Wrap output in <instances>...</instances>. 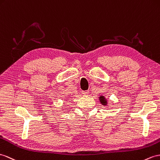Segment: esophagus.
<instances>
[{
  "label": "esophagus",
  "mask_w": 160,
  "mask_h": 160,
  "mask_svg": "<svg viewBox=\"0 0 160 160\" xmlns=\"http://www.w3.org/2000/svg\"><path fill=\"white\" fill-rule=\"evenodd\" d=\"M82 93H83V95H88L89 91H83V92H82Z\"/></svg>",
  "instance_id": "esophagus-1"
}]
</instances>
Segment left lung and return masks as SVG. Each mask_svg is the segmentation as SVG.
<instances>
[{"label": "left lung", "mask_w": 160, "mask_h": 160, "mask_svg": "<svg viewBox=\"0 0 160 160\" xmlns=\"http://www.w3.org/2000/svg\"><path fill=\"white\" fill-rule=\"evenodd\" d=\"M100 100L101 103H102V104H104V105L107 104V101H106V100H105V98L104 96H100Z\"/></svg>", "instance_id": "8db88e82"}]
</instances>
